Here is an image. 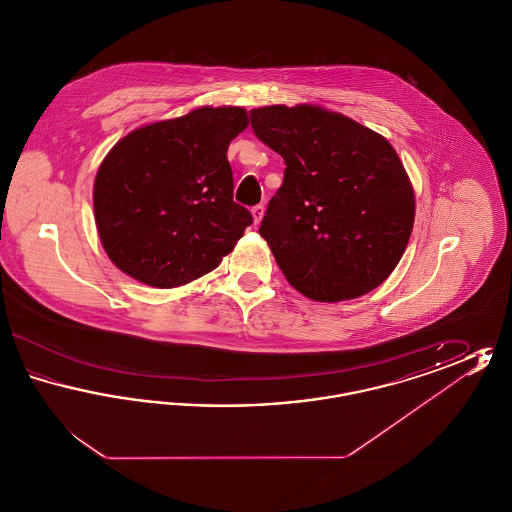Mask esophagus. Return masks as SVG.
Segmentation results:
<instances>
[{
	"label": "esophagus",
	"instance_id": "esophagus-1",
	"mask_svg": "<svg viewBox=\"0 0 512 512\" xmlns=\"http://www.w3.org/2000/svg\"><path fill=\"white\" fill-rule=\"evenodd\" d=\"M251 215H253V222L259 224V222L263 220V215H265V207H263V205H255V207L251 209Z\"/></svg>",
	"mask_w": 512,
	"mask_h": 512
}]
</instances>
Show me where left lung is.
Instances as JSON below:
<instances>
[{
  "mask_svg": "<svg viewBox=\"0 0 512 512\" xmlns=\"http://www.w3.org/2000/svg\"><path fill=\"white\" fill-rule=\"evenodd\" d=\"M251 126L286 161L259 234L288 282L320 303L378 288L407 249L416 209L390 142L311 103L253 109Z\"/></svg>",
  "mask_w": 512,
  "mask_h": 512,
  "instance_id": "1",
  "label": "left lung"
}]
</instances>
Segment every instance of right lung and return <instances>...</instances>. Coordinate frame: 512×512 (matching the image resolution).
<instances>
[{"instance_id": "1", "label": "right lung", "mask_w": 512, "mask_h": 512, "mask_svg": "<svg viewBox=\"0 0 512 512\" xmlns=\"http://www.w3.org/2000/svg\"><path fill=\"white\" fill-rule=\"evenodd\" d=\"M247 124L244 107L205 105L111 147L94 182V217L115 267L161 290L219 267L253 222L232 199L226 157Z\"/></svg>"}]
</instances>
